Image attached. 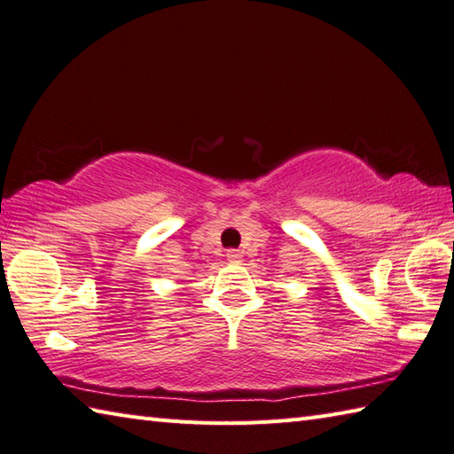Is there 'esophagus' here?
<instances>
[{"mask_svg":"<svg viewBox=\"0 0 454 454\" xmlns=\"http://www.w3.org/2000/svg\"><path fill=\"white\" fill-rule=\"evenodd\" d=\"M227 258H229V262H240V258H243V254H240L239 251H235V248H231V251L227 253Z\"/></svg>","mask_w":454,"mask_h":454,"instance_id":"1","label":"esophagus"}]
</instances>
